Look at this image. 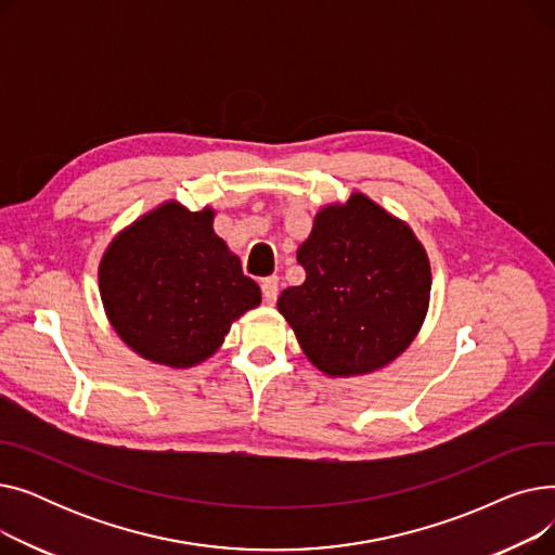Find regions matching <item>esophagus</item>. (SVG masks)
<instances>
[{
    "label": "esophagus",
    "mask_w": 555,
    "mask_h": 555,
    "mask_svg": "<svg viewBox=\"0 0 555 555\" xmlns=\"http://www.w3.org/2000/svg\"><path fill=\"white\" fill-rule=\"evenodd\" d=\"M260 293H262V301L266 304H274L279 297V279L276 276H268L260 281Z\"/></svg>",
    "instance_id": "1"
}]
</instances>
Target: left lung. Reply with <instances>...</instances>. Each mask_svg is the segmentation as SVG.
<instances>
[{
  "label": "left lung",
  "instance_id": "1",
  "mask_svg": "<svg viewBox=\"0 0 555 555\" xmlns=\"http://www.w3.org/2000/svg\"><path fill=\"white\" fill-rule=\"evenodd\" d=\"M306 270L279 310L308 360L328 375L369 373L416 337L429 304V260L412 229L362 193L319 211L297 251Z\"/></svg>",
  "mask_w": 555,
  "mask_h": 555
}]
</instances>
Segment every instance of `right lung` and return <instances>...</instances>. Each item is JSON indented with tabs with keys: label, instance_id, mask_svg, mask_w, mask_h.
Returning a JSON list of instances; mask_svg holds the SVG:
<instances>
[{
	"label": "right lung",
	"instance_id": "obj_1",
	"mask_svg": "<svg viewBox=\"0 0 555 555\" xmlns=\"http://www.w3.org/2000/svg\"><path fill=\"white\" fill-rule=\"evenodd\" d=\"M214 211L175 202L137 220L116 238L99 268L112 326L143 358L175 369L216 353L233 319L260 304L211 227Z\"/></svg>",
	"mask_w": 555,
	"mask_h": 555
}]
</instances>
